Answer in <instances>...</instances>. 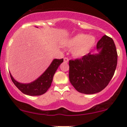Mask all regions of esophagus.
I'll return each mask as SVG.
<instances>
[{
  "instance_id": "1",
  "label": "esophagus",
  "mask_w": 127,
  "mask_h": 127,
  "mask_svg": "<svg viewBox=\"0 0 127 127\" xmlns=\"http://www.w3.org/2000/svg\"><path fill=\"white\" fill-rule=\"evenodd\" d=\"M64 63H68V59H67V58L65 57L64 59Z\"/></svg>"
}]
</instances>
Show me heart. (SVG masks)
Wrapping results in <instances>:
<instances>
[{"instance_id": "b5f03b06", "label": "heart", "mask_w": 127, "mask_h": 127, "mask_svg": "<svg viewBox=\"0 0 127 127\" xmlns=\"http://www.w3.org/2000/svg\"><path fill=\"white\" fill-rule=\"evenodd\" d=\"M96 39L93 36H88L84 33H79L68 39L64 43V46L72 49V55L79 59L85 56L91 51L95 44Z\"/></svg>"}]
</instances>
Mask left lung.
<instances>
[{
  "label": "left lung",
  "instance_id": "obj_1",
  "mask_svg": "<svg viewBox=\"0 0 127 127\" xmlns=\"http://www.w3.org/2000/svg\"><path fill=\"white\" fill-rule=\"evenodd\" d=\"M98 53L91 52L81 59L69 61V80L78 92L86 94L99 93L113 77L118 55L113 39L104 35L97 44Z\"/></svg>",
  "mask_w": 127,
  "mask_h": 127
}]
</instances>
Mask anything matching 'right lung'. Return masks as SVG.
Returning <instances> with one entry per match:
<instances>
[{
  "mask_svg": "<svg viewBox=\"0 0 127 127\" xmlns=\"http://www.w3.org/2000/svg\"><path fill=\"white\" fill-rule=\"evenodd\" d=\"M63 62V59H54L47 69L35 81L23 84L17 81L9 72L13 83L22 93L31 96L40 95L45 94L51 85L54 75L59 65Z\"/></svg>",
  "mask_w": 127,
  "mask_h": 127,
  "instance_id": "obj_1",
  "label": "right lung"
}]
</instances>
